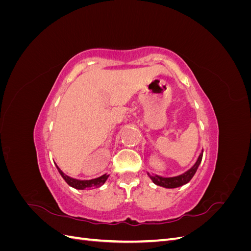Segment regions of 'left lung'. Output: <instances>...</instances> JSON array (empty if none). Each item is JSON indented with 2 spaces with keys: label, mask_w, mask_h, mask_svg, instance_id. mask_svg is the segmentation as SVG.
Returning <instances> with one entry per match:
<instances>
[{
  "label": "left lung",
  "mask_w": 251,
  "mask_h": 251,
  "mask_svg": "<svg viewBox=\"0 0 251 251\" xmlns=\"http://www.w3.org/2000/svg\"><path fill=\"white\" fill-rule=\"evenodd\" d=\"M202 156H203V151L200 153L198 159H197L196 163L192 166V168L187 170L185 173L179 175V176L165 178V177L158 176V175H151V174H148V175L150 176V178L151 179V181H153L155 184H157L159 186H162V187H165V188H175V187L182 186V185L186 184L187 182L191 181V179L194 177V175L196 174L197 170H198V166L201 163Z\"/></svg>",
  "instance_id": "obj_1"
}]
</instances>
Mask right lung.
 <instances>
[{"label":"right lung","instance_id":"obj_1","mask_svg":"<svg viewBox=\"0 0 251 251\" xmlns=\"http://www.w3.org/2000/svg\"><path fill=\"white\" fill-rule=\"evenodd\" d=\"M56 168H57V170H58V172L60 174V176L64 178V180L67 182V183L69 184L70 186L76 188V189H91V188L100 187V186H101L104 183L105 180H107L108 177H109L108 174H103L102 176L94 178V179L78 180V179H74V178H71L69 176H67V175H65L62 171H60V169L58 168L57 165H56Z\"/></svg>","mask_w":251,"mask_h":251}]
</instances>
